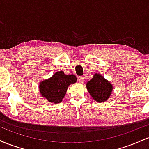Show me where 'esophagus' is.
<instances>
[{
	"label": "esophagus",
	"mask_w": 149,
	"mask_h": 149,
	"mask_svg": "<svg viewBox=\"0 0 149 149\" xmlns=\"http://www.w3.org/2000/svg\"><path fill=\"white\" fill-rule=\"evenodd\" d=\"M78 81H79V83H83V82H84V77L80 76L79 78H78Z\"/></svg>",
	"instance_id": "esophagus-1"
}]
</instances>
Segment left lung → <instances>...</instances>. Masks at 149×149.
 Wrapping results in <instances>:
<instances>
[{
	"label": "left lung",
	"mask_w": 149,
	"mask_h": 149,
	"mask_svg": "<svg viewBox=\"0 0 149 149\" xmlns=\"http://www.w3.org/2000/svg\"><path fill=\"white\" fill-rule=\"evenodd\" d=\"M89 93L97 102L107 101L112 92L113 85L100 73H95L86 85Z\"/></svg>",
	"instance_id": "1"
}]
</instances>
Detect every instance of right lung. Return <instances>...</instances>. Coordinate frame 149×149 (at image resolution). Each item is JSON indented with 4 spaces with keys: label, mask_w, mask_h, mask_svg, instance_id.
<instances>
[{
    "label": "right lung",
    "mask_w": 149,
    "mask_h": 149,
    "mask_svg": "<svg viewBox=\"0 0 149 149\" xmlns=\"http://www.w3.org/2000/svg\"><path fill=\"white\" fill-rule=\"evenodd\" d=\"M77 81L75 75H66L63 71L56 72L51 78L40 82L39 90L42 97L52 104L60 103L70 85Z\"/></svg>",
    "instance_id": "right-lung-1"
}]
</instances>
